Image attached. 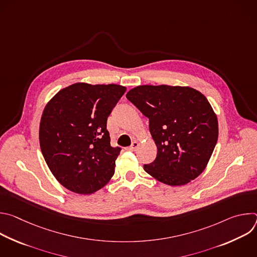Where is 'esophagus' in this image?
Here are the masks:
<instances>
[{
  "mask_svg": "<svg viewBox=\"0 0 257 257\" xmlns=\"http://www.w3.org/2000/svg\"><path fill=\"white\" fill-rule=\"evenodd\" d=\"M138 145H139V143H138L137 141H133L132 144H131V146L129 148V150H131V151H136L137 148H138Z\"/></svg>",
  "mask_w": 257,
  "mask_h": 257,
  "instance_id": "1",
  "label": "esophagus"
}]
</instances>
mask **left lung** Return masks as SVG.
Masks as SVG:
<instances>
[{
  "label": "left lung",
  "mask_w": 257,
  "mask_h": 257,
  "mask_svg": "<svg viewBox=\"0 0 257 257\" xmlns=\"http://www.w3.org/2000/svg\"><path fill=\"white\" fill-rule=\"evenodd\" d=\"M126 97L149 118L158 148L143 169L170 186L185 185L205 169L218 136L217 118L207 98L188 86L140 85Z\"/></svg>",
  "instance_id": "1"
}]
</instances>
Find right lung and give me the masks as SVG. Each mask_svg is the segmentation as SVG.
Returning a JSON list of instances; mask_svg holds the SVG:
<instances>
[{"label": "right lung", "instance_id": "1", "mask_svg": "<svg viewBox=\"0 0 257 257\" xmlns=\"http://www.w3.org/2000/svg\"><path fill=\"white\" fill-rule=\"evenodd\" d=\"M118 84L74 83L46 105L40 144L55 178L68 190L91 194L115 173L121 148H112L106 120L125 93Z\"/></svg>", "mask_w": 257, "mask_h": 257}]
</instances>
